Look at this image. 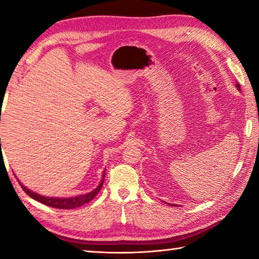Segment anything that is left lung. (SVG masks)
Returning a JSON list of instances; mask_svg holds the SVG:
<instances>
[{
    "label": "left lung",
    "instance_id": "left-lung-1",
    "mask_svg": "<svg viewBox=\"0 0 259 259\" xmlns=\"http://www.w3.org/2000/svg\"><path fill=\"white\" fill-rule=\"evenodd\" d=\"M238 87H239V84H238Z\"/></svg>",
    "mask_w": 259,
    "mask_h": 259
}]
</instances>
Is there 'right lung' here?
Wrapping results in <instances>:
<instances>
[{
  "label": "right lung",
  "instance_id": "right-lung-1",
  "mask_svg": "<svg viewBox=\"0 0 259 259\" xmlns=\"http://www.w3.org/2000/svg\"><path fill=\"white\" fill-rule=\"evenodd\" d=\"M104 177H105V172L103 174V179L102 182H100L99 186L96 188L95 191L88 193V194L84 195H78V196H74V198H65V199H59V198H48V196H42V195H38L36 194L35 192L29 191L27 187H25L23 184H21L19 181V184L23 190L25 191V193H27V195H29L30 198L38 201V202H41L46 205H49V207L52 208H58V209H74V208H77V207H81V205L85 204L89 202V201L93 200L96 195H97V193L100 191V188H102L103 184H104Z\"/></svg>",
  "mask_w": 259,
  "mask_h": 259
}]
</instances>
